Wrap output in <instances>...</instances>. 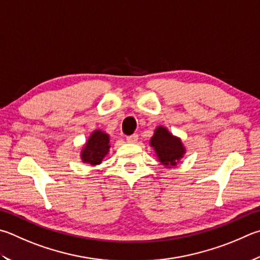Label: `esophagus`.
<instances>
[{
    "mask_svg": "<svg viewBox=\"0 0 260 260\" xmlns=\"http://www.w3.org/2000/svg\"><path fill=\"white\" fill-rule=\"evenodd\" d=\"M138 139H139V136H138V134H132V135H129V136H127L126 138V140H127V142L128 143H135L136 141H138Z\"/></svg>",
    "mask_w": 260,
    "mask_h": 260,
    "instance_id": "1",
    "label": "esophagus"
}]
</instances>
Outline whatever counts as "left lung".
Segmentation results:
<instances>
[{
  "label": "left lung",
  "mask_w": 260,
  "mask_h": 260,
  "mask_svg": "<svg viewBox=\"0 0 260 260\" xmlns=\"http://www.w3.org/2000/svg\"><path fill=\"white\" fill-rule=\"evenodd\" d=\"M151 145L158 154L160 162L166 166H175L179 159L183 157L184 148L178 139L169 133L165 127H158L151 139Z\"/></svg>",
  "instance_id": "obj_1"
}]
</instances>
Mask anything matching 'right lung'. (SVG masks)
I'll return each mask as SVG.
<instances>
[{
    "label": "right lung",
    "mask_w": 260,
    "mask_h": 260,
    "mask_svg": "<svg viewBox=\"0 0 260 260\" xmlns=\"http://www.w3.org/2000/svg\"><path fill=\"white\" fill-rule=\"evenodd\" d=\"M109 148V136L101 131H95L83 149V161L89 162L91 165L101 164L102 159L108 153Z\"/></svg>",
    "instance_id": "obj_1"
}]
</instances>
